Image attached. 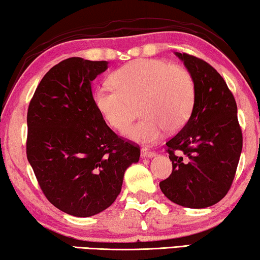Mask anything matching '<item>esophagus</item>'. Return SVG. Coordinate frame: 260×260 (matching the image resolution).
I'll return each instance as SVG.
<instances>
[{
	"mask_svg": "<svg viewBox=\"0 0 260 260\" xmlns=\"http://www.w3.org/2000/svg\"><path fill=\"white\" fill-rule=\"evenodd\" d=\"M141 156H142V158H152V157L156 156V153L153 151H150L149 149L143 148L142 151H141Z\"/></svg>",
	"mask_w": 260,
	"mask_h": 260,
	"instance_id": "obj_1",
	"label": "esophagus"
}]
</instances>
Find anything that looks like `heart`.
<instances>
[{"mask_svg":"<svg viewBox=\"0 0 260 260\" xmlns=\"http://www.w3.org/2000/svg\"><path fill=\"white\" fill-rule=\"evenodd\" d=\"M116 89L100 88L93 92V104L103 119L115 130H125L136 107L143 117L126 131L135 142L151 144L165 130L182 129L192 114L196 85L184 68L163 59L139 58L118 68L111 75Z\"/></svg>","mask_w":260,"mask_h":260,"instance_id":"1","label":"heart"}]
</instances>
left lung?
<instances>
[{"label": "left lung", "instance_id": "1", "mask_svg": "<svg viewBox=\"0 0 260 260\" xmlns=\"http://www.w3.org/2000/svg\"><path fill=\"white\" fill-rule=\"evenodd\" d=\"M175 55L193 78L196 101L189 121L167 143L172 174L159 187L175 204L204 209L230 190L242 153V130L235 97L217 70L194 56Z\"/></svg>", "mask_w": 260, "mask_h": 260}]
</instances>
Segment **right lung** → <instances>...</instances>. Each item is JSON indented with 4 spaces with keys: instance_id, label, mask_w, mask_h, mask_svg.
Returning a JSON list of instances; mask_svg holds the SVG:
<instances>
[{
    "instance_id": "obj_1",
    "label": "right lung",
    "mask_w": 260,
    "mask_h": 260,
    "mask_svg": "<svg viewBox=\"0 0 260 260\" xmlns=\"http://www.w3.org/2000/svg\"><path fill=\"white\" fill-rule=\"evenodd\" d=\"M108 66L81 57L59 62L44 75L28 109L29 163L48 201L75 217L108 209L121 192L124 172L141 156L93 104L91 82Z\"/></svg>"
}]
</instances>
